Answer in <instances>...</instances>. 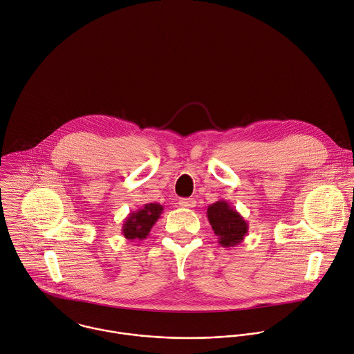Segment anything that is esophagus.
<instances>
[{
	"label": "esophagus",
	"mask_w": 354,
	"mask_h": 354,
	"mask_svg": "<svg viewBox=\"0 0 354 354\" xmlns=\"http://www.w3.org/2000/svg\"><path fill=\"white\" fill-rule=\"evenodd\" d=\"M179 205L182 208H194L196 207V200L194 198H182L179 201Z\"/></svg>",
	"instance_id": "obj_1"
}]
</instances>
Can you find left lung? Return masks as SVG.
<instances>
[{
  "instance_id": "8db88e82",
  "label": "left lung",
  "mask_w": 354,
  "mask_h": 354,
  "mask_svg": "<svg viewBox=\"0 0 354 354\" xmlns=\"http://www.w3.org/2000/svg\"><path fill=\"white\" fill-rule=\"evenodd\" d=\"M207 217L223 248H234L241 243L249 230L248 221L225 200H218L208 207Z\"/></svg>"
}]
</instances>
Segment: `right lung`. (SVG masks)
Returning <instances> with one entry per match:
<instances>
[{
	"label": "right lung",
	"mask_w": 354,
	"mask_h": 354,
	"mask_svg": "<svg viewBox=\"0 0 354 354\" xmlns=\"http://www.w3.org/2000/svg\"><path fill=\"white\" fill-rule=\"evenodd\" d=\"M162 211L164 207L157 203L145 204L141 209L129 213V216L123 221L122 234L126 239L131 242L145 239L149 235L151 227L160 218Z\"/></svg>",
	"instance_id": "1"
}]
</instances>
